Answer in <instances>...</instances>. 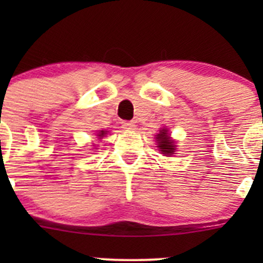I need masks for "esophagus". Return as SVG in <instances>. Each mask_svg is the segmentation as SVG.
I'll return each instance as SVG.
<instances>
[{"label":"esophagus","instance_id":"obj_1","mask_svg":"<svg viewBox=\"0 0 263 263\" xmlns=\"http://www.w3.org/2000/svg\"><path fill=\"white\" fill-rule=\"evenodd\" d=\"M122 127L127 131H132V129L136 128V124H135L134 121H123L122 122Z\"/></svg>","mask_w":263,"mask_h":263}]
</instances>
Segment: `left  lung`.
Returning a JSON list of instances; mask_svg holds the SVG:
<instances>
[{"instance_id":"8db88e82","label":"left lung","mask_w":263,"mask_h":263,"mask_svg":"<svg viewBox=\"0 0 263 263\" xmlns=\"http://www.w3.org/2000/svg\"><path fill=\"white\" fill-rule=\"evenodd\" d=\"M156 142H158L159 151H161V154H164L165 156L173 155L174 151H176L177 145L171 139V135L168 134V129L166 128L160 129V132L156 135Z\"/></svg>"}]
</instances>
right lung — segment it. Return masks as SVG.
<instances>
[{
    "label": "right lung",
    "mask_w": 263,
    "mask_h": 263,
    "mask_svg": "<svg viewBox=\"0 0 263 263\" xmlns=\"http://www.w3.org/2000/svg\"><path fill=\"white\" fill-rule=\"evenodd\" d=\"M105 135H107V131H100L99 134H98V136H99V137H98V139H103V137H104Z\"/></svg>",
    "instance_id": "1"
}]
</instances>
